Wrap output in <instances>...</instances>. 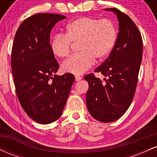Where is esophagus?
<instances>
[{
    "instance_id": "34e87169",
    "label": "esophagus",
    "mask_w": 157,
    "mask_h": 157,
    "mask_svg": "<svg viewBox=\"0 0 157 157\" xmlns=\"http://www.w3.org/2000/svg\"><path fill=\"white\" fill-rule=\"evenodd\" d=\"M81 79H82V77H81L80 76H77V75L75 76V80L76 81H80Z\"/></svg>"
}]
</instances>
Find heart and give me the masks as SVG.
<instances>
[{"label":"heart","mask_w":157,"mask_h":157,"mask_svg":"<svg viewBox=\"0 0 157 157\" xmlns=\"http://www.w3.org/2000/svg\"><path fill=\"white\" fill-rule=\"evenodd\" d=\"M117 29L112 21L80 17L66 25L65 35L52 39L51 48L60 58L69 55L71 43H77L79 53L63 63V72L81 75L93 66L94 60H101L111 53L117 39Z\"/></svg>","instance_id":"1"}]
</instances>
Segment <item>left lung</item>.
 <instances>
[{
    "mask_svg": "<svg viewBox=\"0 0 157 157\" xmlns=\"http://www.w3.org/2000/svg\"><path fill=\"white\" fill-rule=\"evenodd\" d=\"M117 16L119 33L109 57L94 70L105 77V82L94 74L84 77L89 85L86 105L90 114L102 122L120 118L134 98L142 57V36L127 15L116 8L105 9Z\"/></svg>",
    "mask_w": 157,
    "mask_h": 157,
    "instance_id": "left-lung-1",
    "label": "left lung"
}]
</instances>
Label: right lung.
Returning a JSON list of instances; mask_svg holds the SVG:
<instances>
[{
	"label": "right lung",
	"instance_id": "add662e5",
	"mask_svg": "<svg viewBox=\"0 0 157 157\" xmlns=\"http://www.w3.org/2000/svg\"><path fill=\"white\" fill-rule=\"evenodd\" d=\"M65 18L35 14L20 25L14 38L11 67L17 98L28 116L40 124L60 117L75 80L72 74L55 75L59 64L49 44L52 28Z\"/></svg>",
	"mask_w": 157,
	"mask_h": 157
}]
</instances>
